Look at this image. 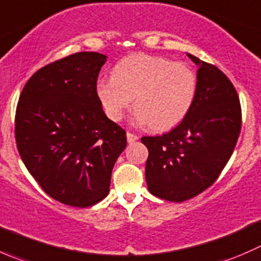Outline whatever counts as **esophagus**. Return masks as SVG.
<instances>
[{
    "mask_svg": "<svg viewBox=\"0 0 261 261\" xmlns=\"http://www.w3.org/2000/svg\"><path fill=\"white\" fill-rule=\"evenodd\" d=\"M126 138H127L128 144H133V143H135V141L139 140V136L135 135V134H131V133H126Z\"/></svg>",
    "mask_w": 261,
    "mask_h": 261,
    "instance_id": "1",
    "label": "esophagus"
}]
</instances>
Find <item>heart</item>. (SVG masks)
<instances>
[{"mask_svg":"<svg viewBox=\"0 0 261 261\" xmlns=\"http://www.w3.org/2000/svg\"><path fill=\"white\" fill-rule=\"evenodd\" d=\"M196 93V73L188 65L155 55L125 58L116 64L114 77L97 82V96L109 118L120 121L134 101V122L156 131L180 123Z\"/></svg>","mask_w":261,"mask_h":261,"instance_id":"heart-1","label":"heart"}]
</instances>
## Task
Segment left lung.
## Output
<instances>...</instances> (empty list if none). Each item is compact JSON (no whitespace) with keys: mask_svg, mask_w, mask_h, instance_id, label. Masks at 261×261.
I'll list each match as a JSON object with an SVG mask.
<instances>
[{"mask_svg":"<svg viewBox=\"0 0 261 261\" xmlns=\"http://www.w3.org/2000/svg\"><path fill=\"white\" fill-rule=\"evenodd\" d=\"M187 55L198 67L191 111L168 134L141 139L149 150L147 189L172 202L193 198L215 183L241 128L240 99L230 80L215 65Z\"/></svg>","mask_w":261,"mask_h":261,"instance_id":"8db88e82","label":"left lung"}]
</instances>
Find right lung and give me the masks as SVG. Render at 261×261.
Segmentation results:
<instances>
[{"label": "right lung", "mask_w": 261, "mask_h": 261, "mask_svg": "<svg viewBox=\"0 0 261 261\" xmlns=\"http://www.w3.org/2000/svg\"><path fill=\"white\" fill-rule=\"evenodd\" d=\"M107 57L82 51L39 69L21 92L15 117L17 150L51 198L93 206L110 192L126 133L110 120L97 96Z\"/></svg>", "instance_id": "right-lung-1"}]
</instances>
